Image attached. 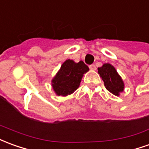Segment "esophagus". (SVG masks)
Masks as SVG:
<instances>
[{
  "instance_id": "obj_1",
  "label": "esophagus",
  "mask_w": 149,
  "mask_h": 149,
  "mask_svg": "<svg viewBox=\"0 0 149 149\" xmlns=\"http://www.w3.org/2000/svg\"><path fill=\"white\" fill-rule=\"evenodd\" d=\"M89 68L91 70H96V65L95 64H91V65H89Z\"/></svg>"
}]
</instances>
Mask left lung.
Masks as SVG:
<instances>
[{
	"instance_id": "obj_1",
	"label": "left lung",
	"mask_w": 149,
	"mask_h": 149,
	"mask_svg": "<svg viewBox=\"0 0 149 149\" xmlns=\"http://www.w3.org/2000/svg\"><path fill=\"white\" fill-rule=\"evenodd\" d=\"M98 74L102 77L106 86V89L115 96H118L119 93L123 92L124 89V84L111 64H104L101 68H98Z\"/></svg>"
}]
</instances>
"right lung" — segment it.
Listing matches in <instances>:
<instances>
[{
  "instance_id": "1",
  "label": "right lung",
  "mask_w": 149,
  "mask_h": 149,
  "mask_svg": "<svg viewBox=\"0 0 149 149\" xmlns=\"http://www.w3.org/2000/svg\"><path fill=\"white\" fill-rule=\"evenodd\" d=\"M89 71V67L83 62L75 63L67 60L61 65L60 71L53 78L52 87L59 96H67L77 89L81 81L83 74Z\"/></svg>"
}]
</instances>
